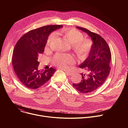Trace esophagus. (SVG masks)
I'll list each match as a JSON object with an SVG mask.
<instances>
[{
	"label": "esophagus",
	"instance_id": "esophagus-1",
	"mask_svg": "<svg viewBox=\"0 0 128 128\" xmlns=\"http://www.w3.org/2000/svg\"><path fill=\"white\" fill-rule=\"evenodd\" d=\"M64 71H65V74H67V75H69V76H70V75H71V72L70 71H69V70H64Z\"/></svg>",
	"mask_w": 128,
	"mask_h": 128
}]
</instances>
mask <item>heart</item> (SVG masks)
I'll return each instance as SVG.
<instances>
[{"label": "heart", "instance_id": "obj_1", "mask_svg": "<svg viewBox=\"0 0 128 128\" xmlns=\"http://www.w3.org/2000/svg\"><path fill=\"white\" fill-rule=\"evenodd\" d=\"M64 38L71 44L72 48L78 57L82 60L86 59L91 51L93 42L90 39H84V34L80 31L72 28H64L60 32ZM57 37L56 33H52L48 38L47 45H52ZM54 65L61 68L67 69L68 65L75 63V59L69 54H58L53 57Z\"/></svg>", "mask_w": 128, "mask_h": 128}]
</instances>
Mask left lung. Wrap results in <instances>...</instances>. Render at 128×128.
I'll return each mask as SVG.
<instances>
[{"label": "left lung", "mask_w": 128, "mask_h": 128, "mask_svg": "<svg viewBox=\"0 0 128 128\" xmlns=\"http://www.w3.org/2000/svg\"><path fill=\"white\" fill-rule=\"evenodd\" d=\"M76 28L86 33L93 42V46L88 58L79 65L84 74L82 81L73 86L82 93L92 92L100 86L105 81L110 71V64L112 54L106 42L99 35L88 30Z\"/></svg>", "instance_id": "obj_1"}]
</instances>
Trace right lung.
I'll return each mask as SVG.
<instances>
[{"label": "right lung", "instance_id": "1", "mask_svg": "<svg viewBox=\"0 0 128 128\" xmlns=\"http://www.w3.org/2000/svg\"><path fill=\"white\" fill-rule=\"evenodd\" d=\"M62 25H48L29 31L20 38L13 50L12 63L16 77L25 86L36 89L50 80L56 71L50 67L40 70L38 55L44 52L49 35L62 28Z\"/></svg>", "mask_w": 128, "mask_h": 128}]
</instances>
